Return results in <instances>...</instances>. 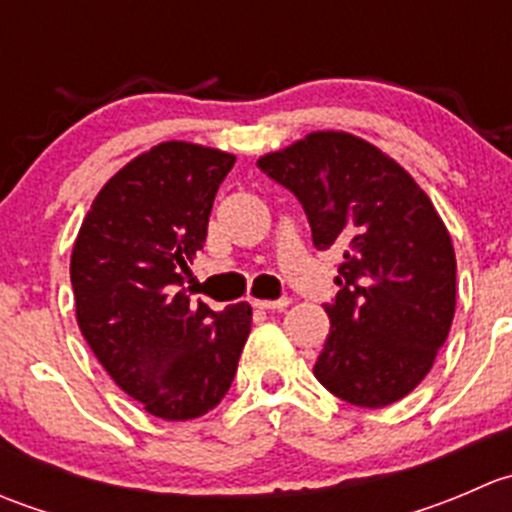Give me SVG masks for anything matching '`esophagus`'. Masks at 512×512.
Masks as SVG:
<instances>
[{"label":"esophagus","instance_id":"34e87169","mask_svg":"<svg viewBox=\"0 0 512 512\" xmlns=\"http://www.w3.org/2000/svg\"><path fill=\"white\" fill-rule=\"evenodd\" d=\"M252 307L257 309H285L289 307V299L282 297V299H252Z\"/></svg>","mask_w":512,"mask_h":512}]
</instances>
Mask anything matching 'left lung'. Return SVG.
<instances>
[{"mask_svg":"<svg viewBox=\"0 0 512 512\" xmlns=\"http://www.w3.org/2000/svg\"><path fill=\"white\" fill-rule=\"evenodd\" d=\"M257 165L297 195L314 247L342 252L319 384L366 409L404 399L456 312V252L431 198L394 158L344 131H314Z\"/></svg>","mask_w":512,"mask_h":512,"instance_id":"obj_1","label":"left lung"}]
</instances>
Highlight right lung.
<instances>
[{"label": "right lung", "mask_w": 512, "mask_h": 512, "mask_svg": "<svg viewBox=\"0 0 512 512\" xmlns=\"http://www.w3.org/2000/svg\"><path fill=\"white\" fill-rule=\"evenodd\" d=\"M232 153L165 141L123 165L91 203L71 252L76 322L113 381L151 416L188 421L223 401L252 324L247 302L190 304Z\"/></svg>", "instance_id": "add662e5"}]
</instances>
